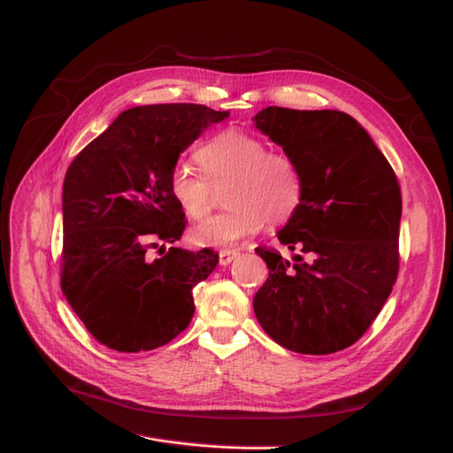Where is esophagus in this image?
I'll use <instances>...</instances> for the list:
<instances>
[{"mask_svg":"<svg viewBox=\"0 0 453 453\" xmlns=\"http://www.w3.org/2000/svg\"><path fill=\"white\" fill-rule=\"evenodd\" d=\"M239 254L237 252H234V250H222L218 254V257H219V265H229L231 262L235 260Z\"/></svg>","mask_w":453,"mask_h":453,"instance_id":"1","label":"esophagus"}]
</instances>
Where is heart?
<instances>
[{"instance_id": "b5f03b06", "label": "heart", "mask_w": 453, "mask_h": 453, "mask_svg": "<svg viewBox=\"0 0 453 453\" xmlns=\"http://www.w3.org/2000/svg\"><path fill=\"white\" fill-rule=\"evenodd\" d=\"M204 178L180 165L171 174V196L186 216L201 218L211 206L212 188L227 184L222 214L201 219L189 229L197 247L226 249L271 226L287 224L303 201V176L290 155L242 128H226L199 148Z\"/></svg>"}]
</instances>
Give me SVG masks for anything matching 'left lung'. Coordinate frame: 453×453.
I'll return each instance as SVG.
<instances>
[{
	"mask_svg": "<svg viewBox=\"0 0 453 453\" xmlns=\"http://www.w3.org/2000/svg\"><path fill=\"white\" fill-rule=\"evenodd\" d=\"M298 163L300 211L277 231L294 264L256 249L269 277L254 296V313L269 338L302 355L353 345L389 298L398 273L403 197L396 176L370 134L338 110L269 106L254 118Z\"/></svg>",
	"mask_w": 453,
	"mask_h": 453,
	"instance_id": "left-lung-1",
	"label": "left lung"
}]
</instances>
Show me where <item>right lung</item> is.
Segmentation results:
<instances>
[{
	"mask_svg": "<svg viewBox=\"0 0 453 453\" xmlns=\"http://www.w3.org/2000/svg\"><path fill=\"white\" fill-rule=\"evenodd\" d=\"M229 118L203 104L136 106L80 151L62 186V292L85 328L121 353L151 351L186 330L193 287L218 254L153 241L182 237L186 214L171 196L180 153Z\"/></svg>",
	"mask_w": 453,
	"mask_h": 453,
	"instance_id": "right-lung-1",
	"label": "right lung"
}]
</instances>
